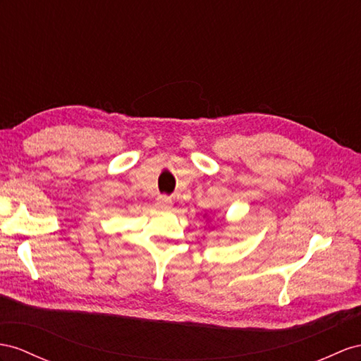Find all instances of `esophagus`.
<instances>
[{
  "label": "esophagus",
  "mask_w": 361,
  "mask_h": 361,
  "mask_svg": "<svg viewBox=\"0 0 361 361\" xmlns=\"http://www.w3.org/2000/svg\"><path fill=\"white\" fill-rule=\"evenodd\" d=\"M155 204H157V207H160V209H168L172 204V200L169 197H166V195H160V197H157Z\"/></svg>",
  "instance_id": "1"
}]
</instances>
